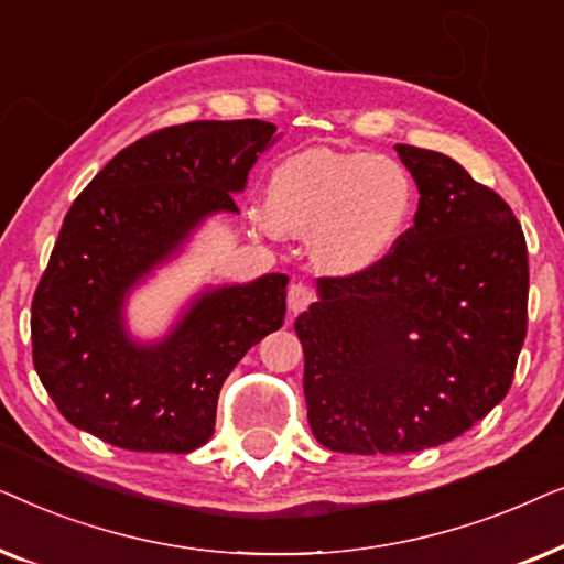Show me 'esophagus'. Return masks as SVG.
Masks as SVG:
<instances>
[{
  "mask_svg": "<svg viewBox=\"0 0 564 564\" xmlns=\"http://www.w3.org/2000/svg\"><path fill=\"white\" fill-rule=\"evenodd\" d=\"M313 303H315V290L311 288V284H305V282L290 284V290H288V307H290L292 313H303Z\"/></svg>",
  "mask_w": 564,
  "mask_h": 564,
  "instance_id": "esophagus-1",
  "label": "esophagus"
}]
</instances>
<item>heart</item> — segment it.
<instances>
[{"mask_svg": "<svg viewBox=\"0 0 564 564\" xmlns=\"http://www.w3.org/2000/svg\"><path fill=\"white\" fill-rule=\"evenodd\" d=\"M415 205V184L395 159L365 151L305 149L272 172L269 226L288 236L313 234L318 264L354 274L388 257Z\"/></svg>", "mask_w": 564, "mask_h": 564, "instance_id": "obj_1", "label": "heart"}]
</instances>
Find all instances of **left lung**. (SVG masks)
<instances>
[{
    "label": "left lung",
    "mask_w": 564,
    "mask_h": 564,
    "mask_svg": "<svg viewBox=\"0 0 564 564\" xmlns=\"http://www.w3.org/2000/svg\"><path fill=\"white\" fill-rule=\"evenodd\" d=\"M421 199L361 272L321 276L295 321L313 436L346 454L452 442L513 382L527 338V238L498 192L444 153L398 145Z\"/></svg>",
    "instance_id": "left-lung-1"
}]
</instances>
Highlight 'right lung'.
<instances>
[{"mask_svg": "<svg viewBox=\"0 0 564 564\" xmlns=\"http://www.w3.org/2000/svg\"><path fill=\"white\" fill-rule=\"evenodd\" d=\"M264 120H197L122 149L68 207L33 295V365L61 415L130 452L187 454L213 436L226 377L284 323L288 276L207 292L166 341L135 346L120 305L205 215L238 213Z\"/></svg>", "mask_w": 564, "mask_h": 564, "instance_id": "1", "label": "right lung"}]
</instances>
